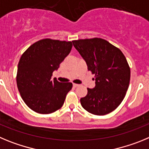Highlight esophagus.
<instances>
[{
	"label": "esophagus",
	"instance_id": "1",
	"mask_svg": "<svg viewBox=\"0 0 149 149\" xmlns=\"http://www.w3.org/2000/svg\"><path fill=\"white\" fill-rule=\"evenodd\" d=\"M78 86H79V84H73V87H75V88H76V87H78Z\"/></svg>",
	"mask_w": 149,
	"mask_h": 149
}]
</instances>
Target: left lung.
<instances>
[{"label":"left lung","instance_id":"obj_1","mask_svg":"<svg viewBox=\"0 0 149 149\" xmlns=\"http://www.w3.org/2000/svg\"><path fill=\"white\" fill-rule=\"evenodd\" d=\"M72 42L86 61L88 70L95 75L96 86L88 88V94L80 100L81 106L98 116L111 113L121 104L129 86L131 70L125 56L102 38Z\"/></svg>","mask_w":149,"mask_h":149}]
</instances>
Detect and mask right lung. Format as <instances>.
I'll return each mask as SVG.
<instances>
[{"instance_id":"obj_1","label":"right lung","mask_w":149,"mask_h":149,"mask_svg":"<svg viewBox=\"0 0 149 149\" xmlns=\"http://www.w3.org/2000/svg\"><path fill=\"white\" fill-rule=\"evenodd\" d=\"M72 41L45 38L36 41L23 53L18 65L17 86L25 104L33 111L48 114L60 109L71 82L61 83L53 72L70 53Z\"/></svg>"}]
</instances>
